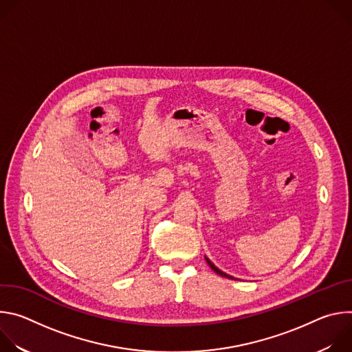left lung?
I'll return each mask as SVG.
<instances>
[{
    "mask_svg": "<svg viewBox=\"0 0 352 352\" xmlns=\"http://www.w3.org/2000/svg\"><path fill=\"white\" fill-rule=\"evenodd\" d=\"M205 259H206V262H208V265H209V266H210V267H212V270H213V272H216V273H217V274H219V276H221V277H227V278H231V280H232V278H234V277H232V276H228V274H226V273H224V272H221V270H219V269H217V267H216V266H214V265H213V263H212V262H210V261H209V259H208V258H206V256H205Z\"/></svg>",
    "mask_w": 352,
    "mask_h": 352,
    "instance_id": "obj_1",
    "label": "left lung"
}]
</instances>
